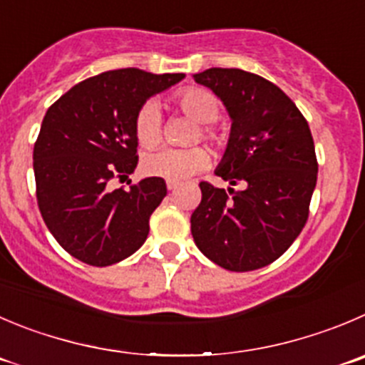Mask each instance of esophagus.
<instances>
[{
    "label": "esophagus",
    "instance_id": "obj_1",
    "mask_svg": "<svg viewBox=\"0 0 365 365\" xmlns=\"http://www.w3.org/2000/svg\"><path fill=\"white\" fill-rule=\"evenodd\" d=\"M180 186V182H175V180H166V188L170 190V192H173V190H177Z\"/></svg>",
    "mask_w": 365,
    "mask_h": 365
}]
</instances>
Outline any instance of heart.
<instances>
[{
    "label": "heart",
    "instance_id": "obj_1",
    "mask_svg": "<svg viewBox=\"0 0 365 365\" xmlns=\"http://www.w3.org/2000/svg\"><path fill=\"white\" fill-rule=\"evenodd\" d=\"M175 106L179 107L186 116L202 123L199 133H195L193 141L202 138L206 141H218L217 133L207 123H213L218 116L217 98L206 89L190 88L177 93L173 98ZM134 130H136L138 143L145 148H154L163 140V116L158 103H145L136 114L134 120ZM210 163V154L202 147L190 148H165V150L148 154L143 159V172L150 177L165 180H180L195 175L197 172L204 170Z\"/></svg>",
    "mask_w": 365,
    "mask_h": 365
}]
</instances>
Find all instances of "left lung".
<instances>
[{
  "label": "left lung",
  "instance_id": "left-lung-1",
  "mask_svg": "<svg viewBox=\"0 0 365 365\" xmlns=\"http://www.w3.org/2000/svg\"><path fill=\"white\" fill-rule=\"evenodd\" d=\"M193 81L211 89L231 118L215 173L240 192L200 182L192 235L206 258L235 272L262 269L299 237L317 182L310 127L277 86L237 68H210Z\"/></svg>",
  "mask_w": 365,
  "mask_h": 365
}]
</instances>
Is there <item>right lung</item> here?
I'll return each instance as SVG.
<instances>
[{"instance_id": "right-lung-1", "label": "right lung", "mask_w": 365, "mask_h": 365, "mask_svg": "<svg viewBox=\"0 0 365 365\" xmlns=\"http://www.w3.org/2000/svg\"><path fill=\"white\" fill-rule=\"evenodd\" d=\"M182 78L185 73L114 69L73 86L46 110L34 147L37 204L55 240L76 259L113 265L147 240L165 179L147 177L130 190L109 182L136 170L134 120L141 107Z\"/></svg>"}]
</instances>
